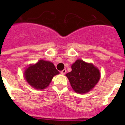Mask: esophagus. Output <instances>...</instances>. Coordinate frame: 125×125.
<instances>
[{"label": "esophagus", "mask_w": 125, "mask_h": 125, "mask_svg": "<svg viewBox=\"0 0 125 125\" xmlns=\"http://www.w3.org/2000/svg\"><path fill=\"white\" fill-rule=\"evenodd\" d=\"M66 69H63V70H62L61 71V74H66Z\"/></svg>", "instance_id": "obj_1"}]
</instances>
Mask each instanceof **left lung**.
Here are the masks:
<instances>
[{"label": "left lung", "mask_w": 125, "mask_h": 125, "mask_svg": "<svg viewBox=\"0 0 125 125\" xmlns=\"http://www.w3.org/2000/svg\"><path fill=\"white\" fill-rule=\"evenodd\" d=\"M72 71L66 74L75 92L88 93L100 80V71L93 64L78 59L71 66Z\"/></svg>", "instance_id": "left-lung-1"}]
</instances>
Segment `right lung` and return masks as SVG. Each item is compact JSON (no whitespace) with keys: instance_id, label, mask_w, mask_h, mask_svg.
Masks as SVG:
<instances>
[{"instance_id":"add662e5","label":"right lung","mask_w":125,"mask_h":125,"mask_svg":"<svg viewBox=\"0 0 125 125\" xmlns=\"http://www.w3.org/2000/svg\"><path fill=\"white\" fill-rule=\"evenodd\" d=\"M59 73L52 62L40 60L36 64L28 67L24 76L31 86L37 89H42L49 86L54 76Z\"/></svg>"}]
</instances>
